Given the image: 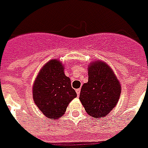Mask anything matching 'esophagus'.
I'll return each mask as SVG.
<instances>
[{
	"label": "esophagus",
	"instance_id": "esophagus-1",
	"mask_svg": "<svg viewBox=\"0 0 148 148\" xmlns=\"http://www.w3.org/2000/svg\"><path fill=\"white\" fill-rule=\"evenodd\" d=\"M76 93H77V96H79V94H80V88L76 89Z\"/></svg>",
	"mask_w": 148,
	"mask_h": 148
}]
</instances>
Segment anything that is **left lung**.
<instances>
[{
    "instance_id": "left-lung-1",
    "label": "left lung",
    "mask_w": 148,
    "mask_h": 148,
    "mask_svg": "<svg viewBox=\"0 0 148 148\" xmlns=\"http://www.w3.org/2000/svg\"><path fill=\"white\" fill-rule=\"evenodd\" d=\"M88 69V81L83 84L79 100L89 116L99 119L116 107L121 86L108 64L97 60Z\"/></svg>"
}]
</instances>
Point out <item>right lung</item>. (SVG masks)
Masks as SVG:
<instances>
[{
	"instance_id": "add662e5",
	"label": "right lung",
	"mask_w": 148,
	"mask_h": 148,
	"mask_svg": "<svg viewBox=\"0 0 148 148\" xmlns=\"http://www.w3.org/2000/svg\"><path fill=\"white\" fill-rule=\"evenodd\" d=\"M32 97L46 117L56 119L64 114L76 92L60 60L52 59L43 66L32 87Z\"/></svg>"
}]
</instances>
